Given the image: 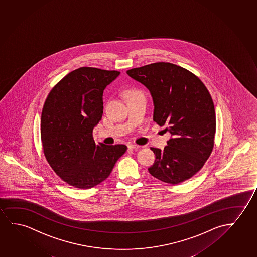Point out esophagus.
I'll list each match as a JSON object with an SVG mask.
<instances>
[{"label":"esophagus","mask_w":257,"mask_h":257,"mask_svg":"<svg viewBox=\"0 0 257 257\" xmlns=\"http://www.w3.org/2000/svg\"><path fill=\"white\" fill-rule=\"evenodd\" d=\"M128 148L132 149V150H138V149L140 148V146L137 145H128Z\"/></svg>","instance_id":"esophagus-1"}]
</instances>
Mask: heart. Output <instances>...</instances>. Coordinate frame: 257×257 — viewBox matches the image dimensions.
<instances>
[{
  "instance_id": "1",
  "label": "heart",
  "mask_w": 257,
  "mask_h": 257,
  "mask_svg": "<svg viewBox=\"0 0 257 257\" xmlns=\"http://www.w3.org/2000/svg\"><path fill=\"white\" fill-rule=\"evenodd\" d=\"M140 97H145L144 93L140 90L131 89V90H128L126 91V98H127V99L140 98Z\"/></svg>"
}]
</instances>
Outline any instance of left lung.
Segmentation results:
<instances>
[{
  "label": "left lung",
  "mask_w": 257,
  "mask_h": 257,
  "mask_svg": "<svg viewBox=\"0 0 257 257\" xmlns=\"http://www.w3.org/2000/svg\"><path fill=\"white\" fill-rule=\"evenodd\" d=\"M126 74L151 92L153 120L167 126L172 138L160 149L151 148L155 162L153 177L179 184L195 175L214 147L216 113L209 90L193 73L170 62H156L130 69Z\"/></svg>",
  "instance_id": "left-lung-1"
}]
</instances>
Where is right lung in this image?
I'll use <instances>...</instances> for the list:
<instances>
[{
	"label": "right lung",
	"mask_w": 257,
	"mask_h": 257,
	"mask_svg": "<svg viewBox=\"0 0 257 257\" xmlns=\"http://www.w3.org/2000/svg\"><path fill=\"white\" fill-rule=\"evenodd\" d=\"M116 70L82 67L64 76L44 104L40 135L54 173L77 188H90L108 177L124 145H98L92 137L103 114V92L119 75Z\"/></svg>",
	"instance_id": "add662e5"
}]
</instances>
